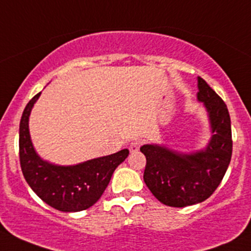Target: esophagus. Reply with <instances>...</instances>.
I'll use <instances>...</instances> for the list:
<instances>
[{
	"mask_svg": "<svg viewBox=\"0 0 251 251\" xmlns=\"http://www.w3.org/2000/svg\"><path fill=\"white\" fill-rule=\"evenodd\" d=\"M141 144H142V142H141V141L135 140V141L131 142V143H130V147H128V149H130L131 153H136V151H140Z\"/></svg>",
	"mask_w": 251,
	"mask_h": 251,
	"instance_id": "1",
	"label": "esophagus"
}]
</instances>
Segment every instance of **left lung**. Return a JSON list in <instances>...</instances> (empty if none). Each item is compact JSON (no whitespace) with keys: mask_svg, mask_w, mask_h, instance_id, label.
Instances as JSON below:
<instances>
[{"mask_svg":"<svg viewBox=\"0 0 251 251\" xmlns=\"http://www.w3.org/2000/svg\"><path fill=\"white\" fill-rule=\"evenodd\" d=\"M197 100L204 104L210 124L205 148L182 153L160 144H143L147 164L143 179L160 203L183 207L206 201L219 187L232 156L228 109L219 95L198 77Z\"/></svg>","mask_w":251,"mask_h":251,"instance_id":"1","label":"left lung"}]
</instances>
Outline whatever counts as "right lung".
<instances>
[{
	"instance_id": "add662e5",
	"label": "right lung",
	"mask_w": 251,
	"mask_h": 251,
	"mask_svg": "<svg viewBox=\"0 0 251 251\" xmlns=\"http://www.w3.org/2000/svg\"><path fill=\"white\" fill-rule=\"evenodd\" d=\"M37 93L23 111L19 125V158L30 188L45 203L59 211L88 209L102 197L115 169L127 158L128 149L91 159L76 165H57L36 153L29 131V116L39 100Z\"/></svg>"
}]
</instances>
